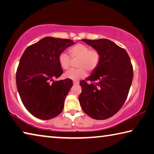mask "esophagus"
Masks as SVG:
<instances>
[{"instance_id": "1", "label": "esophagus", "mask_w": 154, "mask_h": 154, "mask_svg": "<svg viewBox=\"0 0 154 154\" xmlns=\"http://www.w3.org/2000/svg\"><path fill=\"white\" fill-rule=\"evenodd\" d=\"M79 83V82H77V81H74L73 82V85H78Z\"/></svg>"}]
</instances>
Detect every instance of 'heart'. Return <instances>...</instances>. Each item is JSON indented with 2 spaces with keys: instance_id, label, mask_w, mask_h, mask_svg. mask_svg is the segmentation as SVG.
<instances>
[{
  "instance_id": "obj_1",
  "label": "heart",
  "mask_w": 154,
  "mask_h": 154,
  "mask_svg": "<svg viewBox=\"0 0 154 154\" xmlns=\"http://www.w3.org/2000/svg\"><path fill=\"white\" fill-rule=\"evenodd\" d=\"M69 52L73 60L77 62V69H71L65 72L64 77L67 79L77 81L86 76L87 71L93 72L98 67L100 55L96 49H90V47L82 43H78L69 49ZM58 62L64 70L71 67L72 59L66 52H61L58 56Z\"/></svg>"
}]
</instances>
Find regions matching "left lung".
Segmentation results:
<instances>
[{
	"label": "left lung",
	"instance_id": "left-lung-1",
	"mask_svg": "<svg viewBox=\"0 0 154 154\" xmlns=\"http://www.w3.org/2000/svg\"><path fill=\"white\" fill-rule=\"evenodd\" d=\"M100 55L98 67L80 82L79 100L82 110L95 119L114 116L126 101L133 78V68L124 49L109 39H83Z\"/></svg>",
	"mask_w": 154,
	"mask_h": 154
}]
</instances>
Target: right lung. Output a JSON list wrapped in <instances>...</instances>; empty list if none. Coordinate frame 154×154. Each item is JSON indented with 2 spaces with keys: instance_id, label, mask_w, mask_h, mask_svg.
I'll return each mask as SVG.
<instances>
[{
  "instance_id": "add662e5",
  "label": "right lung",
  "mask_w": 154,
  "mask_h": 154,
  "mask_svg": "<svg viewBox=\"0 0 154 154\" xmlns=\"http://www.w3.org/2000/svg\"><path fill=\"white\" fill-rule=\"evenodd\" d=\"M74 44L70 39L46 36L28 47L21 57L16 72L17 91L23 105L36 118L50 119L63 110L72 81L54 79L63 72L59 54Z\"/></svg>"
}]
</instances>
